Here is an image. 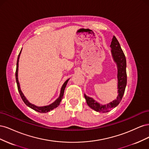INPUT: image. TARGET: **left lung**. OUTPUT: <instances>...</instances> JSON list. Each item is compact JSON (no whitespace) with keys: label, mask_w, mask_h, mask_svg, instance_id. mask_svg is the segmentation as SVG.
Wrapping results in <instances>:
<instances>
[{"label":"left lung","mask_w":149,"mask_h":149,"mask_svg":"<svg viewBox=\"0 0 149 149\" xmlns=\"http://www.w3.org/2000/svg\"><path fill=\"white\" fill-rule=\"evenodd\" d=\"M112 48L111 52L112 56L114 58V61L118 65V96L116 100L112 102L107 104L106 105L100 104L96 101H94L93 98L87 96L84 94V97L86 100L88 105L92 108L93 109L95 110L97 112H107L113 108L116 107L120 103L122 100V98L125 92V89L127 84V73H126V58L124 53L122 49L120 44L117 40L115 36H114L112 40L111 45Z\"/></svg>","instance_id":"left-lung-1"}]
</instances>
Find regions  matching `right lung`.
<instances>
[{"instance_id": "1", "label": "right lung", "mask_w": 149, "mask_h": 149, "mask_svg": "<svg viewBox=\"0 0 149 149\" xmlns=\"http://www.w3.org/2000/svg\"><path fill=\"white\" fill-rule=\"evenodd\" d=\"M22 49L20 50L19 55L18 56V58H17V68H16V71H15V78H16V82H17V88H18V91L19 92L20 95L21 96V98L22 99V100L24 102V103L26 106H28L29 107H30L31 109H33V110L37 111L38 112H40V113H45V112L50 111L51 110L55 109L56 107H58L59 106V104H60V102L61 101V100L63 99V94H64V91H65V89L66 88V86L67 84L68 81V79L66 80V81L65 82V83L63 84V85L62 86V88L61 89V93H60V97H58L57 100L54 102L53 103H52V104L47 106H44V107H38L36 106L33 104H31V103H30L28 100H26L25 98V97L24 96V95L22 93V92L21 91L20 88V85H19V80H18V67H19V59L20 57V55L21 53Z\"/></svg>"}]
</instances>
